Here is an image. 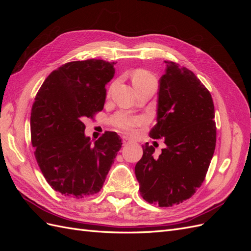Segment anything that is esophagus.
<instances>
[{
    "label": "esophagus",
    "mask_w": 251,
    "mask_h": 251,
    "mask_svg": "<svg viewBox=\"0 0 251 251\" xmlns=\"http://www.w3.org/2000/svg\"><path fill=\"white\" fill-rule=\"evenodd\" d=\"M123 142H124V144H127V143L131 142V140L128 139L127 137H125V136H124V137H123Z\"/></svg>",
    "instance_id": "obj_1"
}]
</instances>
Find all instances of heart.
<instances>
[{
  "label": "heart",
  "instance_id": "1",
  "mask_svg": "<svg viewBox=\"0 0 251 251\" xmlns=\"http://www.w3.org/2000/svg\"><path fill=\"white\" fill-rule=\"evenodd\" d=\"M151 77L153 76H151L149 72L144 71V70H137V71H135L133 74L132 81H133V83H136V82H140L143 80L150 79ZM112 123L116 127L121 128V130L131 132L134 130L135 127L141 126L144 123V118L131 116V115H127V114L120 113V114H117V115L114 116V118L112 119Z\"/></svg>",
  "mask_w": 251,
  "mask_h": 251
}]
</instances>
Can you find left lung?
Wrapping results in <instances>:
<instances>
[{
    "instance_id": "obj_1",
    "label": "left lung",
    "mask_w": 251,
    "mask_h": 251,
    "mask_svg": "<svg viewBox=\"0 0 251 251\" xmlns=\"http://www.w3.org/2000/svg\"><path fill=\"white\" fill-rule=\"evenodd\" d=\"M159 80L157 124L153 139L163 138L165 149L154 158L147 142L135 166L142 198L170 207L191 198L205 179L217 140L215 107L209 91L185 67L170 60Z\"/></svg>"
}]
</instances>
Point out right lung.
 Instances as JSON below:
<instances>
[{"instance_id":"obj_1","label":"right lung","mask_w":251,"mask_h":251,"mask_svg":"<svg viewBox=\"0 0 251 251\" xmlns=\"http://www.w3.org/2000/svg\"><path fill=\"white\" fill-rule=\"evenodd\" d=\"M102 59L75 60L52 71L32 104L31 143L48 184L69 198H86L101 189L121 138L107 131L94 143L82 120L102 111L114 65Z\"/></svg>"}]
</instances>
